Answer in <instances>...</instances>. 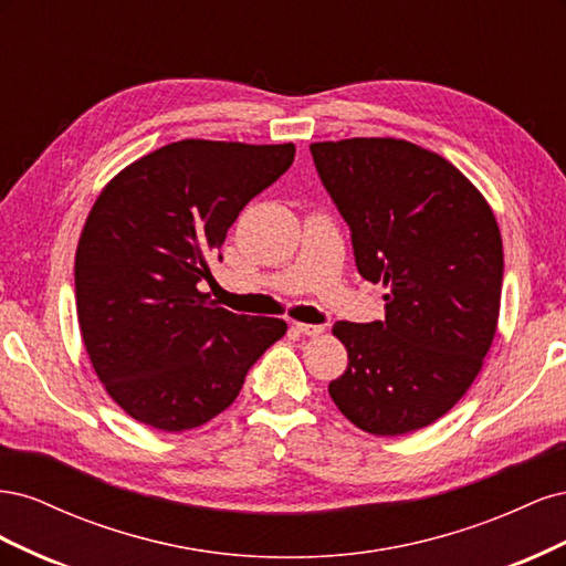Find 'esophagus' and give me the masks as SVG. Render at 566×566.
Listing matches in <instances>:
<instances>
[{
    "label": "esophagus",
    "mask_w": 566,
    "mask_h": 566,
    "mask_svg": "<svg viewBox=\"0 0 566 566\" xmlns=\"http://www.w3.org/2000/svg\"><path fill=\"white\" fill-rule=\"evenodd\" d=\"M295 331L306 337H318V335H323L325 328L323 325H312V323H295Z\"/></svg>",
    "instance_id": "1"
}]
</instances>
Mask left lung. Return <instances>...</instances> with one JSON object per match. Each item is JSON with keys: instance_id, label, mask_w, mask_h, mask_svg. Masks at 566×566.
I'll return each mask as SVG.
<instances>
[{"instance_id": "8db88e82", "label": "left lung", "mask_w": 566, "mask_h": 566, "mask_svg": "<svg viewBox=\"0 0 566 566\" xmlns=\"http://www.w3.org/2000/svg\"><path fill=\"white\" fill-rule=\"evenodd\" d=\"M310 150L352 229L358 273L387 287L385 321L333 325L349 366L331 397L368 434L422 430L462 399L493 345L499 221L455 165L422 146L354 136Z\"/></svg>"}]
</instances>
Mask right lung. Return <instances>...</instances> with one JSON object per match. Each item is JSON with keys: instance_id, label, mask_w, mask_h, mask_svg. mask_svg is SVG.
<instances>
[{"instance_id": "add662e5", "label": "right lung", "mask_w": 566, "mask_h": 566, "mask_svg": "<svg viewBox=\"0 0 566 566\" xmlns=\"http://www.w3.org/2000/svg\"><path fill=\"white\" fill-rule=\"evenodd\" d=\"M293 160V144L184 139L98 193L75 252L77 321L94 373L134 420L160 432L210 422L285 335V321L238 316L198 283L235 217Z\"/></svg>"}]
</instances>
